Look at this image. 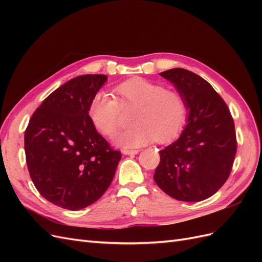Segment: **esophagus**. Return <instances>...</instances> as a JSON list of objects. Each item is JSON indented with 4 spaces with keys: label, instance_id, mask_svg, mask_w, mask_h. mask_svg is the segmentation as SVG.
I'll use <instances>...</instances> for the list:
<instances>
[{
    "label": "esophagus",
    "instance_id": "1",
    "mask_svg": "<svg viewBox=\"0 0 262 262\" xmlns=\"http://www.w3.org/2000/svg\"><path fill=\"white\" fill-rule=\"evenodd\" d=\"M122 153L124 155H137L139 153L138 149H128V148H123Z\"/></svg>",
    "mask_w": 262,
    "mask_h": 262
}]
</instances>
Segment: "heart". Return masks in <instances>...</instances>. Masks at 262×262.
I'll return each instance as SVG.
<instances>
[{"mask_svg":"<svg viewBox=\"0 0 262 262\" xmlns=\"http://www.w3.org/2000/svg\"><path fill=\"white\" fill-rule=\"evenodd\" d=\"M122 107H136L132 128L118 133L114 142L122 147H139L157 140L161 143L175 138L186 122L187 106L176 92L144 78H131L116 86ZM112 94L97 92L91 99L89 116L95 129L113 136L120 125L121 107Z\"/></svg>","mask_w":262,"mask_h":262,"instance_id":"1","label":"heart"}]
</instances>
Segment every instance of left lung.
<instances>
[{"label": "left lung", "instance_id": "obj_1", "mask_svg": "<svg viewBox=\"0 0 262 262\" xmlns=\"http://www.w3.org/2000/svg\"><path fill=\"white\" fill-rule=\"evenodd\" d=\"M184 98L188 116L179 138L160 150L154 180L179 201L208 199L225 184L237 143L234 120L210 83L181 68L160 73Z\"/></svg>", "mask_w": 262, "mask_h": 262}]
</instances>
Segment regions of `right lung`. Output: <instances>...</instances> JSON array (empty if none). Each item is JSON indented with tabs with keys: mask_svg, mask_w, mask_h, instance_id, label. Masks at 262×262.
Wrapping results in <instances>:
<instances>
[{
	"mask_svg": "<svg viewBox=\"0 0 262 262\" xmlns=\"http://www.w3.org/2000/svg\"><path fill=\"white\" fill-rule=\"evenodd\" d=\"M107 76L86 74L47 97L25 131L26 163L45 199L63 209L96 202L112 184L121 154L95 129L89 106Z\"/></svg>",
	"mask_w": 262,
	"mask_h": 262,
	"instance_id": "add662e5",
	"label": "right lung"
}]
</instances>
